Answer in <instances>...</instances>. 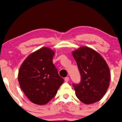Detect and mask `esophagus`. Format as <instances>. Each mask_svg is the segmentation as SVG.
Returning a JSON list of instances; mask_svg holds the SVG:
<instances>
[{
  "label": "esophagus",
  "instance_id": "34e87169",
  "mask_svg": "<svg viewBox=\"0 0 122 122\" xmlns=\"http://www.w3.org/2000/svg\"><path fill=\"white\" fill-rule=\"evenodd\" d=\"M69 80H70V78H69V77H66V78H64V81H65V82H68V81H69Z\"/></svg>",
  "mask_w": 122,
  "mask_h": 122
}]
</instances>
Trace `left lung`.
<instances>
[{"label":"left lung","mask_w":122,"mask_h":122,"mask_svg":"<svg viewBox=\"0 0 122 122\" xmlns=\"http://www.w3.org/2000/svg\"><path fill=\"white\" fill-rule=\"evenodd\" d=\"M81 75V82L73 84L76 96L85 104L99 102L106 93L110 81V70L100 54L87 46L72 52Z\"/></svg>","instance_id":"8db88e82"}]
</instances>
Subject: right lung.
I'll use <instances>...</instances> for the list:
<instances>
[{"label": "right lung", "mask_w": 122, "mask_h": 122, "mask_svg": "<svg viewBox=\"0 0 122 122\" xmlns=\"http://www.w3.org/2000/svg\"><path fill=\"white\" fill-rule=\"evenodd\" d=\"M54 54L49 48H41L30 54L19 68L20 88L34 104L44 105L48 103L64 83L52 62Z\"/></svg>", "instance_id": "add662e5"}]
</instances>
